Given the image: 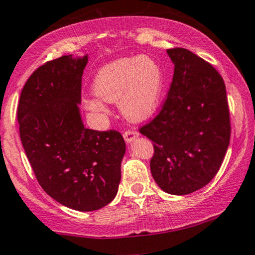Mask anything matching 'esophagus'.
I'll return each mask as SVG.
<instances>
[{"mask_svg": "<svg viewBox=\"0 0 255 255\" xmlns=\"http://www.w3.org/2000/svg\"><path fill=\"white\" fill-rule=\"evenodd\" d=\"M137 136H139V133H137L136 130H133V129L126 130L124 133V137H125V140L127 144H130V142L133 141V140H135Z\"/></svg>", "mask_w": 255, "mask_h": 255, "instance_id": "34e87169", "label": "esophagus"}]
</instances>
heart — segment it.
Wrapping results in <instances>:
<instances>
[{
    "mask_svg": "<svg viewBox=\"0 0 255 255\" xmlns=\"http://www.w3.org/2000/svg\"><path fill=\"white\" fill-rule=\"evenodd\" d=\"M164 87V73L150 56L126 57L104 66L93 80L92 89L101 101L120 104L131 122L148 119L157 109ZM98 99H87V110L104 115L107 108Z\"/></svg>",
    "mask_w": 255,
    "mask_h": 255,
    "instance_id": "b5f03b06",
    "label": "heart"
}]
</instances>
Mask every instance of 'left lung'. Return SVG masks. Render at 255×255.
Instances as JSON below:
<instances>
[{
	"label": "left lung",
	"instance_id": "left-lung-1",
	"mask_svg": "<svg viewBox=\"0 0 255 255\" xmlns=\"http://www.w3.org/2000/svg\"><path fill=\"white\" fill-rule=\"evenodd\" d=\"M174 77L162 110L140 133L153 141L150 168L158 186L186 195L216 176L230 141L225 84L209 62L183 48L168 49Z\"/></svg>",
	"mask_w": 255,
	"mask_h": 255
}]
</instances>
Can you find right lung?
<instances>
[{
  "label": "right lung",
  "instance_id": "1",
  "mask_svg": "<svg viewBox=\"0 0 255 255\" xmlns=\"http://www.w3.org/2000/svg\"><path fill=\"white\" fill-rule=\"evenodd\" d=\"M89 57L44 63L26 81L17 105L20 139L37 181L57 203L95 211L113 201L126 152L118 130L85 128L79 105Z\"/></svg>",
  "mask_w": 255,
  "mask_h": 255
}]
</instances>
